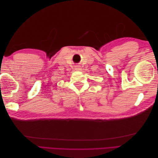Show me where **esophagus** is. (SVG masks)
I'll use <instances>...</instances> for the list:
<instances>
[{
  "label": "esophagus",
  "instance_id": "obj_1",
  "mask_svg": "<svg viewBox=\"0 0 158 158\" xmlns=\"http://www.w3.org/2000/svg\"><path fill=\"white\" fill-rule=\"evenodd\" d=\"M81 69H80V66H75V70H80Z\"/></svg>",
  "mask_w": 158,
  "mask_h": 158
}]
</instances>
